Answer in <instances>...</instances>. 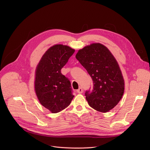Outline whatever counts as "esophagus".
<instances>
[{
	"mask_svg": "<svg viewBox=\"0 0 150 150\" xmlns=\"http://www.w3.org/2000/svg\"><path fill=\"white\" fill-rule=\"evenodd\" d=\"M76 91H77V93H79V94H81V93H83V90H82V88L81 87H79V88L76 90Z\"/></svg>",
	"mask_w": 150,
	"mask_h": 150,
	"instance_id": "esophagus-1",
	"label": "esophagus"
}]
</instances>
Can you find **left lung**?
Here are the masks:
<instances>
[{"mask_svg":"<svg viewBox=\"0 0 150 150\" xmlns=\"http://www.w3.org/2000/svg\"><path fill=\"white\" fill-rule=\"evenodd\" d=\"M76 59L93 82V88L85 93L88 104L96 110L108 112L122 98L125 82L115 57L100 43H93L78 50Z\"/></svg>","mask_w":150,"mask_h":150,"instance_id":"left-lung-1","label":"left lung"}]
</instances>
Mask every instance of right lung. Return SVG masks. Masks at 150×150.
Instances as JSON below:
<instances>
[{
  "label": "right lung",
  "instance_id": "add662e5",
  "mask_svg": "<svg viewBox=\"0 0 150 150\" xmlns=\"http://www.w3.org/2000/svg\"><path fill=\"white\" fill-rule=\"evenodd\" d=\"M74 52L68 46L54 45L45 52L36 68V95L41 104L53 113L67 108L74 97L71 82L61 73Z\"/></svg>",
  "mask_w": 150,
  "mask_h": 150
}]
</instances>
